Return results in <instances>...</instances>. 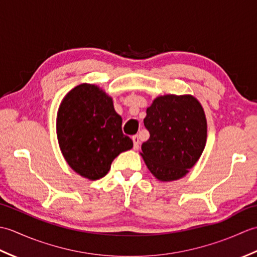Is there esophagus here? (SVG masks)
<instances>
[{"mask_svg": "<svg viewBox=\"0 0 257 257\" xmlns=\"http://www.w3.org/2000/svg\"><path fill=\"white\" fill-rule=\"evenodd\" d=\"M133 141H134V149H135V150H138V149H139L140 141H139V137H138L137 135L133 136Z\"/></svg>", "mask_w": 257, "mask_h": 257, "instance_id": "obj_1", "label": "esophagus"}]
</instances>
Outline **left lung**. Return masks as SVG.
Returning a JSON list of instances; mask_svg holds the SVG:
<instances>
[{"label":"left lung","mask_w":257,"mask_h":257,"mask_svg":"<svg viewBox=\"0 0 257 257\" xmlns=\"http://www.w3.org/2000/svg\"><path fill=\"white\" fill-rule=\"evenodd\" d=\"M150 138L141 146L147 168L162 182L189 173L203 152L207 123L203 107L192 95H163L147 108Z\"/></svg>","instance_id":"obj_1"}]
</instances>
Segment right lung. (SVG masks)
Returning <instances> with one entry per match:
<instances>
[{"instance_id":"1","label":"right lung","mask_w":257,"mask_h":257,"mask_svg":"<svg viewBox=\"0 0 257 257\" xmlns=\"http://www.w3.org/2000/svg\"><path fill=\"white\" fill-rule=\"evenodd\" d=\"M121 123L106 91L86 83L74 87L63 98L56 118L58 145L68 166L91 181L105 177L114 158L134 146Z\"/></svg>"}]
</instances>
